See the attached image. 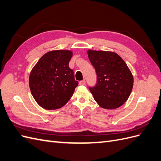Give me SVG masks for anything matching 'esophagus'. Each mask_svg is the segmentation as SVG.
<instances>
[{
	"label": "esophagus",
	"mask_w": 161,
	"mask_h": 161,
	"mask_svg": "<svg viewBox=\"0 0 161 161\" xmlns=\"http://www.w3.org/2000/svg\"><path fill=\"white\" fill-rule=\"evenodd\" d=\"M79 85H86V82H85V80H80V81L79 82Z\"/></svg>",
	"instance_id": "34e87169"
}]
</instances>
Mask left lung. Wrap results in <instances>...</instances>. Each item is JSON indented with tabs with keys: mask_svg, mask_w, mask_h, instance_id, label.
<instances>
[{
	"mask_svg": "<svg viewBox=\"0 0 161 161\" xmlns=\"http://www.w3.org/2000/svg\"><path fill=\"white\" fill-rule=\"evenodd\" d=\"M97 73V84L89 90L94 99L104 109L119 108L128 100L134 78L124 60L114 52L87 51Z\"/></svg>",
	"mask_w": 161,
	"mask_h": 161,
	"instance_id": "obj_1",
	"label": "left lung"
}]
</instances>
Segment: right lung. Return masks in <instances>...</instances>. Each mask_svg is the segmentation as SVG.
<instances>
[{
	"label": "right lung",
	"mask_w": 161,
	"mask_h": 161,
	"mask_svg": "<svg viewBox=\"0 0 161 161\" xmlns=\"http://www.w3.org/2000/svg\"><path fill=\"white\" fill-rule=\"evenodd\" d=\"M70 50H53L42 56L31 71L29 85L39 105L48 110L64 106L72 96L79 82L69 64Z\"/></svg>",
	"instance_id": "obj_1"
}]
</instances>
